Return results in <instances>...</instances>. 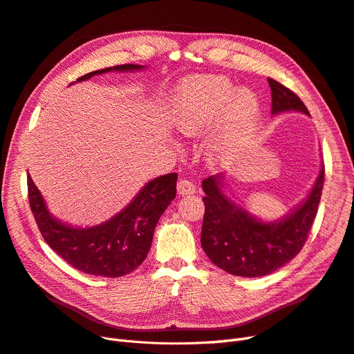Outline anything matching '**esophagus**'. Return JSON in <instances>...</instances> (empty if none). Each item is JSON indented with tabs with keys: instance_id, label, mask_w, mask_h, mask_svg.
<instances>
[{
	"instance_id": "esophagus-1",
	"label": "esophagus",
	"mask_w": 354,
	"mask_h": 354,
	"mask_svg": "<svg viewBox=\"0 0 354 354\" xmlns=\"http://www.w3.org/2000/svg\"><path fill=\"white\" fill-rule=\"evenodd\" d=\"M196 192V188H195V185L194 183L191 182V180H188V179H180L179 182H178V194L179 195H192V194H195Z\"/></svg>"
}]
</instances>
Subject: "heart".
<instances>
[{"label":"heart","instance_id":"b5f03b06","mask_svg":"<svg viewBox=\"0 0 354 354\" xmlns=\"http://www.w3.org/2000/svg\"><path fill=\"white\" fill-rule=\"evenodd\" d=\"M260 117L250 89H239L223 76H204L178 86L169 102V118L183 134L199 136L215 122L207 139L209 162L223 165L248 143Z\"/></svg>","mask_w":354,"mask_h":354}]
</instances>
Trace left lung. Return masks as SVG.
Returning <instances> with one entry per match:
<instances>
[{"label": "left lung", "instance_id": "8db88e82", "mask_svg": "<svg viewBox=\"0 0 354 354\" xmlns=\"http://www.w3.org/2000/svg\"><path fill=\"white\" fill-rule=\"evenodd\" d=\"M272 91V114L298 111L310 115L294 92L268 80ZM225 176L212 175L203 180L205 214L201 245L211 262L220 269L245 278H257L278 270L304 248L317 215L324 185V165L313 189L285 217L263 221L225 195Z\"/></svg>", "mask_w": 354, "mask_h": 354}]
</instances>
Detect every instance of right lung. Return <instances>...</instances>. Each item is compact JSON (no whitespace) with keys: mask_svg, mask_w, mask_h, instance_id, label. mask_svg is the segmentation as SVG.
<instances>
[{"mask_svg":"<svg viewBox=\"0 0 354 354\" xmlns=\"http://www.w3.org/2000/svg\"><path fill=\"white\" fill-rule=\"evenodd\" d=\"M142 69H145L142 65H118L89 72L76 82L105 72ZM176 174L151 179L114 217L85 228L73 227L52 215L30 174L27 175L28 203L44 241L71 266L88 274L118 278L143 263L158 221L176 196Z\"/></svg>","mask_w":354,"mask_h":354,"instance_id":"right-lung-1","label":"right lung"}]
</instances>
